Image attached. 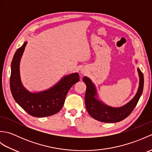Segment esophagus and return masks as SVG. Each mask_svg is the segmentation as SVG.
Masks as SVG:
<instances>
[{
  "label": "esophagus",
  "instance_id": "esophagus-1",
  "mask_svg": "<svg viewBox=\"0 0 152 152\" xmlns=\"http://www.w3.org/2000/svg\"><path fill=\"white\" fill-rule=\"evenodd\" d=\"M82 74H83V72H82Z\"/></svg>",
  "mask_w": 152,
  "mask_h": 152
}]
</instances>
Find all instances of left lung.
Masks as SVG:
<instances>
[{"mask_svg": "<svg viewBox=\"0 0 152 152\" xmlns=\"http://www.w3.org/2000/svg\"><path fill=\"white\" fill-rule=\"evenodd\" d=\"M139 75V87L137 94L131 101L119 108L111 107L104 104L96 98L97 93L95 85L91 80L86 76L83 78L87 88L85 95L86 107L89 114L96 120L104 123H116L124 120L131 114L137 106L144 88V75L140 69H138Z\"/></svg>", "mask_w": 152, "mask_h": 152, "instance_id": "left-lung-1", "label": "left lung"}]
</instances>
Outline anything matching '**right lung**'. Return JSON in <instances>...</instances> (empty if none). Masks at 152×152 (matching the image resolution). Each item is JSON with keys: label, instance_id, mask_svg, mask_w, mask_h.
Wrapping results in <instances>:
<instances>
[{"label": "right lung", "instance_id": "1", "mask_svg": "<svg viewBox=\"0 0 152 152\" xmlns=\"http://www.w3.org/2000/svg\"><path fill=\"white\" fill-rule=\"evenodd\" d=\"M27 42L17 50L11 64L10 90L15 102L28 114L37 118L47 117L59 112L64 104L68 91L80 80L78 73L64 76L52 88L46 91L31 93L22 85L19 63Z\"/></svg>", "mask_w": 152, "mask_h": 152}]
</instances>
